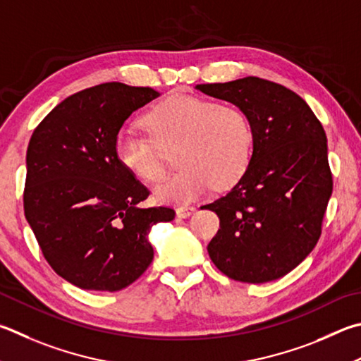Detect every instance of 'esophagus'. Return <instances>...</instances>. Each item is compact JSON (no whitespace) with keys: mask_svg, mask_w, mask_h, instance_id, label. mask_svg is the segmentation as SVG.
Masks as SVG:
<instances>
[{"mask_svg":"<svg viewBox=\"0 0 361 361\" xmlns=\"http://www.w3.org/2000/svg\"><path fill=\"white\" fill-rule=\"evenodd\" d=\"M194 213H195V208L194 207H180V208H176V216H178V218H181V219H186V218H189V216L194 214Z\"/></svg>","mask_w":361,"mask_h":361,"instance_id":"esophagus-1","label":"esophagus"}]
</instances>
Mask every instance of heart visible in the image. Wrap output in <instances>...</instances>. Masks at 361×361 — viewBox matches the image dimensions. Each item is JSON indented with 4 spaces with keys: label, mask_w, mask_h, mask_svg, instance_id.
<instances>
[{
    "label": "heart",
    "mask_w": 361,
    "mask_h": 361,
    "mask_svg": "<svg viewBox=\"0 0 361 361\" xmlns=\"http://www.w3.org/2000/svg\"><path fill=\"white\" fill-rule=\"evenodd\" d=\"M156 145L176 147L180 170L153 189L159 203H188L233 188L252 161L254 130L243 110L208 97L176 94L143 118ZM115 158L134 178L153 183L162 175L159 153L148 137L124 129L115 139Z\"/></svg>",
    "instance_id": "obj_1"
}]
</instances>
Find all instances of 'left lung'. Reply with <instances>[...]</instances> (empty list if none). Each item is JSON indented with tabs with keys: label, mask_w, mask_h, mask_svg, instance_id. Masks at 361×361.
<instances>
[{
	"label": "left lung",
	"mask_w": 361,
	"mask_h": 361,
	"mask_svg": "<svg viewBox=\"0 0 361 361\" xmlns=\"http://www.w3.org/2000/svg\"><path fill=\"white\" fill-rule=\"evenodd\" d=\"M195 90L243 110L254 130L246 175L224 197L203 207L219 218L207 247L209 259L241 283L283 278L316 246L331 197L322 124L297 93L259 77Z\"/></svg>",
	"instance_id": "8db88e82"
}]
</instances>
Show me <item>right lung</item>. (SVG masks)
<instances>
[{"mask_svg":"<svg viewBox=\"0 0 361 361\" xmlns=\"http://www.w3.org/2000/svg\"><path fill=\"white\" fill-rule=\"evenodd\" d=\"M158 96L148 87L97 85L58 104L31 135L25 218L50 267L80 289L133 284L153 260L152 227L175 218L172 208H142L149 191L115 158L124 121Z\"/></svg>","mask_w":361,"mask_h":361,"instance_id":"add662e5","label":"right lung"}]
</instances>
